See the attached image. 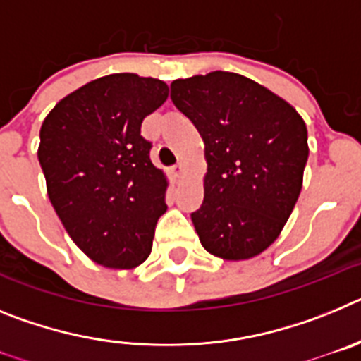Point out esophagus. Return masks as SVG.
<instances>
[{
  "instance_id": "1",
  "label": "esophagus",
  "mask_w": 361,
  "mask_h": 361,
  "mask_svg": "<svg viewBox=\"0 0 361 361\" xmlns=\"http://www.w3.org/2000/svg\"><path fill=\"white\" fill-rule=\"evenodd\" d=\"M183 173H184V164H183V162H178L177 166H173L175 178H180V177H183Z\"/></svg>"
}]
</instances>
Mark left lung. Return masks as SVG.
<instances>
[{"mask_svg":"<svg viewBox=\"0 0 361 361\" xmlns=\"http://www.w3.org/2000/svg\"><path fill=\"white\" fill-rule=\"evenodd\" d=\"M171 101L204 141V202L191 213L200 244L231 262L257 257L279 238L302 191L304 119L269 88L222 70L173 81Z\"/></svg>","mask_w":361,"mask_h":361,"instance_id":"left-lung-1","label":"left lung"}]
</instances>
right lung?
<instances>
[{"label":"right lung","mask_w":361,"mask_h":361,"mask_svg":"<svg viewBox=\"0 0 361 361\" xmlns=\"http://www.w3.org/2000/svg\"><path fill=\"white\" fill-rule=\"evenodd\" d=\"M166 99L161 79L110 73L63 97L41 124L50 202L79 250L104 267L133 269L152 253L168 178L141 124Z\"/></svg>","instance_id":"1"}]
</instances>
